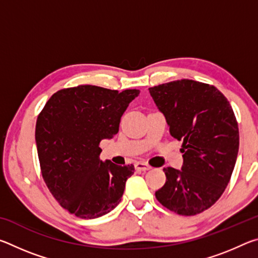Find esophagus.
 Masks as SVG:
<instances>
[{"instance_id": "obj_1", "label": "esophagus", "mask_w": 258, "mask_h": 258, "mask_svg": "<svg viewBox=\"0 0 258 258\" xmlns=\"http://www.w3.org/2000/svg\"><path fill=\"white\" fill-rule=\"evenodd\" d=\"M150 168H151V166L145 163V161H138V163L135 164V169H138V171L146 172V171H149Z\"/></svg>"}]
</instances>
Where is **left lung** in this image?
<instances>
[{
	"label": "left lung",
	"instance_id": "1",
	"mask_svg": "<svg viewBox=\"0 0 258 258\" xmlns=\"http://www.w3.org/2000/svg\"><path fill=\"white\" fill-rule=\"evenodd\" d=\"M174 139L182 141L181 171L164 168L156 198L169 211L191 216L215 204L229 184L239 150V128L224 94L206 83L180 80L150 87Z\"/></svg>",
	"mask_w": 258,
	"mask_h": 258
}]
</instances>
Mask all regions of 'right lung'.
<instances>
[{
  "mask_svg": "<svg viewBox=\"0 0 258 258\" xmlns=\"http://www.w3.org/2000/svg\"><path fill=\"white\" fill-rule=\"evenodd\" d=\"M139 90L80 85L59 90L38 113L35 128L47 189L71 214L92 220L119 204L134 165L100 159L103 139L118 133L120 118Z\"/></svg>",
  "mask_w": 258,
  "mask_h": 258,
  "instance_id": "add662e5",
  "label": "right lung"
}]
</instances>
